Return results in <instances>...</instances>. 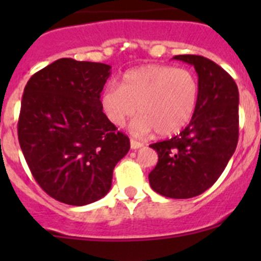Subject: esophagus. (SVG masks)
Here are the masks:
<instances>
[{"label":"esophagus","instance_id":"esophagus-1","mask_svg":"<svg viewBox=\"0 0 261 261\" xmlns=\"http://www.w3.org/2000/svg\"><path fill=\"white\" fill-rule=\"evenodd\" d=\"M130 145H131V149H139V147L143 146V143H140V141L135 140V139H131L130 140Z\"/></svg>","mask_w":261,"mask_h":261}]
</instances>
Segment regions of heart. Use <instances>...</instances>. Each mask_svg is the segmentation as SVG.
<instances>
[{"label":"heart","mask_w":261,"mask_h":261,"mask_svg":"<svg viewBox=\"0 0 261 261\" xmlns=\"http://www.w3.org/2000/svg\"><path fill=\"white\" fill-rule=\"evenodd\" d=\"M198 91V81L192 70L147 64L127 70L121 87L109 84L102 92L101 105L116 126H123L139 111L141 115L131 125L135 135L145 136L156 130L158 135L170 136L191 122Z\"/></svg>","instance_id":"obj_1"}]
</instances>
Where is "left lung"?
<instances>
[{"mask_svg":"<svg viewBox=\"0 0 261 261\" xmlns=\"http://www.w3.org/2000/svg\"><path fill=\"white\" fill-rule=\"evenodd\" d=\"M198 74V102L191 122L169 140L151 144L158 164L149 174L156 193L183 199L213 186L239 140V89L225 69L201 55H175Z\"/></svg>","mask_w":261,"mask_h":261,"instance_id":"obj_1","label":"left lung"}]
</instances>
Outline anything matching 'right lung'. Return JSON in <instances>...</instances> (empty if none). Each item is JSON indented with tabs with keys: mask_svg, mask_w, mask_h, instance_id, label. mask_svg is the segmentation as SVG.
<instances>
[{
	"mask_svg": "<svg viewBox=\"0 0 261 261\" xmlns=\"http://www.w3.org/2000/svg\"><path fill=\"white\" fill-rule=\"evenodd\" d=\"M111 67L62 58L31 75L23 89L17 135L44 192L70 206L109 193L115 165L130 140L102 111Z\"/></svg>",
	"mask_w": 261,
	"mask_h": 261,
	"instance_id": "right-lung-1",
	"label": "right lung"
}]
</instances>
